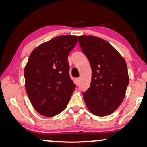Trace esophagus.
I'll list each match as a JSON object with an SVG mask.
<instances>
[{
	"instance_id": "1",
	"label": "esophagus",
	"mask_w": 147,
	"mask_h": 147,
	"mask_svg": "<svg viewBox=\"0 0 147 147\" xmlns=\"http://www.w3.org/2000/svg\"><path fill=\"white\" fill-rule=\"evenodd\" d=\"M79 83H80V78H76L75 80H74V84H76V85H78V84H79Z\"/></svg>"
}]
</instances>
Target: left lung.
Returning a JSON list of instances; mask_svg holds the SVG:
<instances>
[{
	"label": "left lung",
	"instance_id": "left-lung-1",
	"mask_svg": "<svg viewBox=\"0 0 147 147\" xmlns=\"http://www.w3.org/2000/svg\"><path fill=\"white\" fill-rule=\"evenodd\" d=\"M78 42L92 70L90 87L83 93L86 106L98 117L112 114L123 101L129 84L127 63L104 39L82 35L78 36Z\"/></svg>",
	"mask_w": 147,
	"mask_h": 147
}]
</instances>
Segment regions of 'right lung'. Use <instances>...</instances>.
Returning a JSON list of instances; mask_svg holds the SVG:
<instances>
[{"instance_id":"obj_1","label":"right lung","mask_w":147,"mask_h":147,"mask_svg":"<svg viewBox=\"0 0 147 147\" xmlns=\"http://www.w3.org/2000/svg\"><path fill=\"white\" fill-rule=\"evenodd\" d=\"M77 36H56L36 47L24 67L25 89L39 114L52 117L65 110L75 84L69 76L68 56Z\"/></svg>"}]
</instances>
